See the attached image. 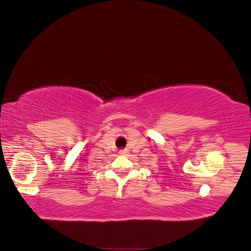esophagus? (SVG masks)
<instances>
[{
    "label": "esophagus",
    "mask_w": 251,
    "mask_h": 251,
    "mask_svg": "<svg viewBox=\"0 0 251 251\" xmlns=\"http://www.w3.org/2000/svg\"><path fill=\"white\" fill-rule=\"evenodd\" d=\"M126 150L120 151V154H126Z\"/></svg>",
    "instance_id": "34e87169"
}]
</instances>
